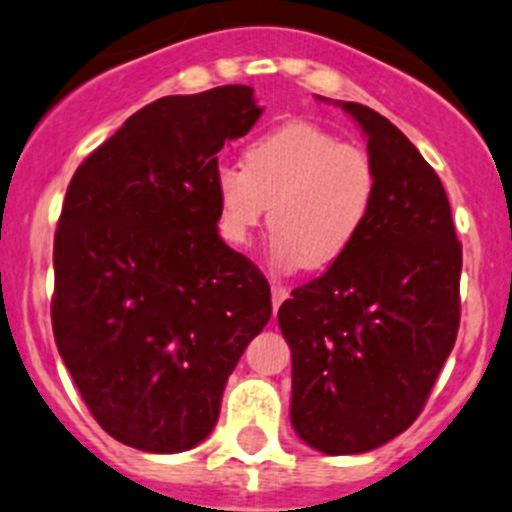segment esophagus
Segmentation results:
<instances>
[{
    "instance_id": "34e87169",
    "label": "esophagus",
    "mask_w": 512,
    "mask_h": 512,
    "mask_svg": "<svg viewBox=\"0 0 512 512\" xmlns=\"http://www.w3.org/2000/svg\"><path fill=\"white\" fill-rule=\"evenodd\" d=\"M288 298V288L281 286V283H273L271 286V300H273V310L281 308L283 300Z\"/></svg>"
}]
</instances>
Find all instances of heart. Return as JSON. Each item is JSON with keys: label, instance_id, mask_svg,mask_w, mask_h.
Instances as JSON below:
<instances>
[{"label": "heart", "instance_id": "obj_1", "mask_svg": "<svg viewBox=\"0 0 512 512\" xmlns=\"http://www.w3.org/2000/svg\"><path fill=\"white\" fill-rule=\"evenodd\" d=\"M214 197L219 234L231 246H244L271 207L273 258L320 271L340 261L365 229L377 167L362 147L293 120L251 142L244 167L219 165Z\"/></svg>", "mask_w": 512, "mask_h": 512}]
</instances>
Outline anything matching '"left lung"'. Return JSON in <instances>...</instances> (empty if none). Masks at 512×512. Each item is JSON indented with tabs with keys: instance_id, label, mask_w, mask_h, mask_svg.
Masks as SVG:
<instances>
[{
	"instance_id": "left-lung-1",
	"label": "left lung",
	"mask_w": 512,
	"mask_h": 512,
	"mask_svg": "<svg viewBox=\"0 0 512 512\" xmlns=\"http://www.w3.org/2000/svg\"><path fill=\"white\" fill-rule=\"evenodd\" d=\"M367 135L377 197L352 249L278 310L291 424L313 449L365 453L407 431L451 355L461 244L439 175L377 110L337 103Z\"/></svg>"
}]
</instances>
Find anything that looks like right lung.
I'll list each match as a JSON object with an SVG mask.
<instances>
[{"instance_id": "1", "label": "right lung", "mask_w": 512, "mask_h": 512, "mask_svg": "<svg viewBox=\"0 0 512 512\" xmlns=\"http://www.w3.org/2000/svg\"><path fill=\"white\" fill-rule=\"evenodd\" d=\"M263 108L249 86L167 96L86 157L54 236L51 325L63 365L120 444L179 453L271 318V288L221 241L214 172Z\"/></svg>"}]
</instances>
